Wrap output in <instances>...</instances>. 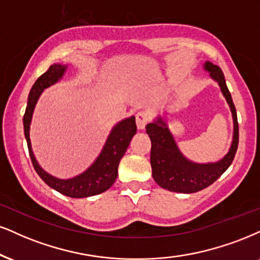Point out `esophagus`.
<instances>
[{
  "label": "esophagus",
  "mask_w": 260,
  "mask_h": 260,
  "mask_svg": "<svg viewBox=\"0 0 260 260\" xmlns=\"http://www.w3.org/2000/svg\"><path fill=\"white\" fill-rule=\"evenodd\" d=\"M149 120V114L147 112L141 111L139 113L136 114V125H137V129L139 130H143L146 127L147 123Z\"/></svg>",
  "instance_id": "obj_1"
}]
</instances>
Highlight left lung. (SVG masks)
Listing matches in <instances>:
<instances>
[{
  "label": "left lung",
  "mask_w": 260,
  "mask_h": 260,
  "mask_svg": "<svg viewBox=\"0 0 260 260\" xmlns=\"http://www.w3.org/2000/svg\"><path fill=\"white\" fill-rule=\"evenodd\" d=\"M203 67L205 71L210 73L211 79L219 85L220 91L232 112L233 141L229 150L222 159L212 162H195L188 159L179 149L169 127L168 115H156L149 124H147L146 131L152 142L150 165L153 178L161 188L176 193H197L212 184L232 165L238 150V115L222 70L210 61H205Z\"/></svg>",
  "instance_id": "8db88e82"
}]
</instances>
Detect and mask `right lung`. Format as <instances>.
<instances>
[{
  "label": "right lung",
  "mask_w": 260,
  "mask_h": 260,
  "mask_svg": "<svg viewBox=\"0 0 260 260\" xmlns=\"http://www.w3.org/2000/svg\"><path fill=\"white\" fill-rule=\"evenodd\" d=\"M67 69H69V65H63V63L59 62L53 63L48 69V71L44 72L32 85L27 98L26 111H25L24 119H22L24 134L27 142L32 165H34L38 176L46 182V184L53 188L54 190L66 195V197L76 199L88 198L104 193L114 183V181L118 177V165H119L120 159L126 152L131 139L136 134L137 127L134 115L118 121L108 134L100 154L82 174L71 178H57L55 176L48 174L46 170L38 164L34 150H32L30 139L32 115H34L35 108H36L38 99H40L42 92L49 86L61 81L63 76L66 75Z\"/></svg>",
  "instance_id": "add662e5"
}]
</instances>
